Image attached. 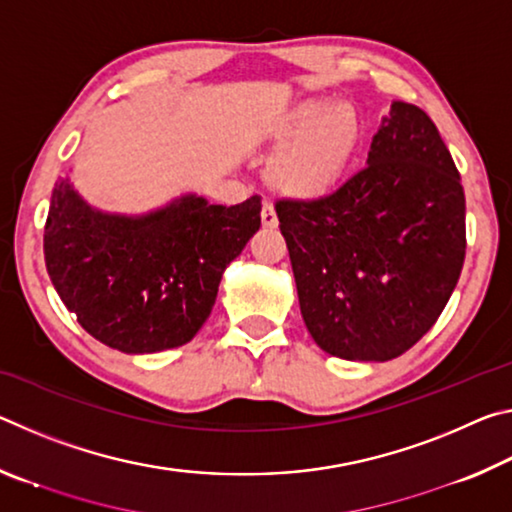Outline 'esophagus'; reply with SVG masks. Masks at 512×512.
<instances>
[{
    "mask_svg": "<svg viewBox=\"0 0 512 512\" xmlns=\"http://www.w3.org/2000/svg\"><path fill=\"white\" fill-rule=\"evenodd\" d=\"M262 225L264 228H275L277 225V214H275L271 203H264V207H262Z\"/></svg>",
    "mask_w": 512,
    "mask_h": 512,
    "instance_id": "obj_1",
    "label": "esophagus"
}]
</instances>
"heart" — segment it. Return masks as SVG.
Returning a JSON list of instances; mask_svg holds the SVG:
<instances>
[{"mask_svg": "<svg viewBox=\"0 0 512 512\" xmlns=\"http://www.w3.org/2000/svg\"><path fill=\"white\" fill-rule=\"evenodd\" d=\"M363 126L350 103L305 99L284 112L271 140L282 144L266 169L275 194L314 201L332 192L357 155Z\"/></svg>", "mask_w": 512, "mask_h": 512, "instance_id": "heart-1", "label": "heart"}]
</instances>
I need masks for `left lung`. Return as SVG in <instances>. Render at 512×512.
<instances>
[{"mask_svg": "<svg viewBox=\"0 0 512 512\" xmlns=\"http://www.w3.org/2000/svg\"><path fill=\"white\" fill-rule=\"evenodd\" d=\"M320 350L391 361L443 314L465 259L461 176L424 110L395 101L368 164L314 201L275 203Z\"/></svg>", "mask_w": 512, "mask_h": 512, "instance_id": "left-lung-1", "label": "left lung"}]
</instances>
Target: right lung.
<instances>
[{
	"label": "right lung",
	"instance_id": "right-lung-1",
	"mask_svg": "<svg viewBox=\"0 0 512 512\" xmlns=\"http://www.w3.org/2000/svg\"><path fill=\"white\" fill-rule=\"evenodd\" d=\"M262 225V201L225 207L185 196L140 219L94 212L58 180L45 264L60 300L108 348L146 354L192 341L221 275Z\"/></svg>",
	"mask_w": 512,
	"mask_h": 512
}]
</instances>
